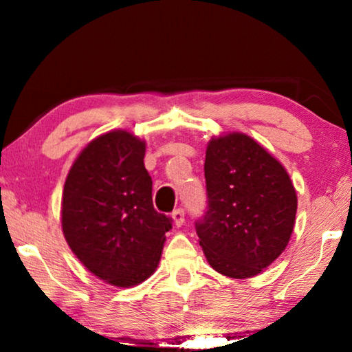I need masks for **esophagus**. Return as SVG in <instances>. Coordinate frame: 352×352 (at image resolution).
Returning a JSON list of instances; mask_svg holds the SVG:
<instances>
[{"label": "esophagus", "instance_id": "34e87169", "mask_svg": "<svg viewBox=\"0 0 352 352\" xmlns=\"http://www.w3.org/2000/svg\"><path fill=\"white\" fill-rule=\"evenodd\" d=\"M172 220H174L175 226H182L184 223V210H183V208H178V210L172 212Z\"/></svg>", "mask_w": 352, "mask_h": 352}]
</instances>
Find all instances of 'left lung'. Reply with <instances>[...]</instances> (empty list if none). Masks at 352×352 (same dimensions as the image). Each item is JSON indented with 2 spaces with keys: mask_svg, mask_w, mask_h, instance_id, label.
Wrapping results in <instances>:
<instances>
[{
  "mask_svg": "<svg viewBox=\"0 0 352 352\" xmlns=\"http://www.w3.org/2000/svg\"><path fill=\"white\" fill-rule=\"evenodd\" d=\"M208 206L195 231L214 270L252 278L287 247L296 192L283 164L243 133L212 138L206 148Z\"/></svg>",
  "mask_w": 352,
  "mask_h": 352,
  "instance_id": "1",
  "label": "left lung"
}]
</instances>
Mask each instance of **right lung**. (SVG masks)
<instances>
[{
    "instance_id": "1",
    "label": "right lung",
    "mask_w": 352,
    "mask_h": 352,
    "mask_svg": "<svg viewBox=\"0 0 352 352\" xmlns=\"http://www.w3.org/2000/svg\"><path fill=\"white\" fill-rule=\"evenodd\" d=\"M146 144L124 130L93 140L69 169L62 228L93 275L118 287L144 281L158 267L172 219L152 201Z\"/></svg>"
}]
</instances>
